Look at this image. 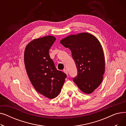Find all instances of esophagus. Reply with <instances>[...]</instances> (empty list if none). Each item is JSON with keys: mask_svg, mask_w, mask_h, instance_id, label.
I'll use <instances>...</instances> for the list:
<instances>
[{"mask_svg": "<svg viewBox=\"0 0 126 126\" xmlns=\"http://www.w3.org/2000/svg\"><path fill=\"white\" fill-rule=\"evenodd\" d=\"M64 72L65 74H66L67 75H68V71H67V69H64Z\"/></svg>", "mask_w": 126, "mask_h": 126, "instance_id": "esophagus-1", "label": "esophagus"}]
</instances>
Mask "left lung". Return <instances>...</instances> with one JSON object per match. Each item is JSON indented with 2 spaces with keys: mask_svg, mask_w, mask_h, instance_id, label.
Listing matches in <instances>:
<instances>
[{
  "mask_svg": "<svg viewBox=\"0 0 126 126\" xmlns=\"http://www.w3.org/2000/svg\"><path fill=\"white\" fill-rule=\"evenodd\" d=\"M60 43L71 51L78 75L74 82L83 92L90 94L100 86L105 70L104 51L98 40L88 32L70 35Z\"/></svg>",
  "mask_w": 126,
  "mask_h": 126,
  "instance_id": "left-lung-1",
  "label": "left lung"
}]
</instances>
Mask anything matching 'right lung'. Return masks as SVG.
Returning a JSON list of instances; mask_svg holds the SVG:
<instances>
[{
    "label": "right lung",
    "instance_id": "obj_1",
    "mask_svg": "<svg viewBox=\"0 0 126 126\" xmlns=\"http://www.w3.org/2000/svg\"><path fill=\"white\" fill-rule=\"evenodd\" d=\"M56 40L52 36L35 39L26 45L24 54L25 67L32 84L38 93L50 99L60 93L66 78L65 73L56 69L49 55Z\"/></svg>",
    "mask_w": 126,
    "mask_h": 126
}]
</instances>
